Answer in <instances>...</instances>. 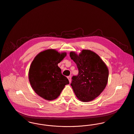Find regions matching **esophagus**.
<instances>
[{
	"mask_svg": "<svg viewBox=\"0 0 134 134\" xmlns=\"http://www.w3.org/2000/svg\"><path fill=\"white\" fill-rule=\"evenodd\" d=\"M67 78H68V79L69 80V82H70V83H71V76H68L67 77Z\"/></svg>",
	"mask_w": 134,
	"mask_h": 134,
	"instance_id": "1",
	"label": "esophagus"
}]
</instances>
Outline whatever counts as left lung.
I'll return each instance as SVG.
<instances>
[{"label": "left lung", "instance_id": "obj_1", "mask_svg": "<svg viewBox=\"0 0 134 134\" xmlns=\"http://www.w3.org/2000/svg\"><path fill=\"white\" fill-rule=\"evenodd\" d=\"M70 57L79 70L77 75L72 76L71 83L76 97L84 102L94 100L107 84V67L97 54L89 50H83L79 55L70 52Z\"/></svg>", "mask_w": 134, "mask_h": 134}]
</instances>
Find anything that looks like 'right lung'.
Listing matches in <instances>:
<instances>
[{"label":"right lung","mask_w":134,"mask_h":134,"mask_svg":"<svg viewBox=\"0 0 134 134\" xmlns=\"http://www.w3.org/2000/svg\"><path fill=\"white\" fill-rule=\"evenodd\" d=\"M66 56V52L48 49L38 53L31 64L29 80L31 87L45 100L57 99L65 86L69 84L58 65Z\"/></svg>","instance_id":"1"}]
</instances>
